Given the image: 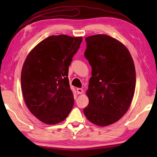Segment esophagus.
<instances>
[{
	"mask_svg": "<svg viewBox=\"0 0 157 157\" xmlns=\"http://www.w3.org/2000/svg\"><path fill=\"white\" fill-rule=\"evenodd\" d=\"M83 89H81V88H78L77 89V93H78V94H83Z\"/></svg>",
	"mask_w": 157,
	"mask_h": 157,
	"instance_id": "esophagus-1",
	"label": "esophagus"
}]
</instances>
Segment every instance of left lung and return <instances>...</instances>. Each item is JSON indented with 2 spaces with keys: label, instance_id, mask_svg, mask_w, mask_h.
<instances>
[{
  "label": "left lung",
  "instance_id": "left-lung-1",
  "mask_svg": "<svg viewBox=\"0 0 157 157\" xmlns=\"http://www.w3.org/2000/svg\"><path fill=\"white\" fill-rule=\"evenodd\" d=\"M85 40L84 56L92 77L84 113L93 124L105 127L120 120L131 105L136 87L134 63L127 47L113 37L95 34Z\"/></svg>",
  "mask_w": 157,
  "mask_h": 157
}]
</instances>
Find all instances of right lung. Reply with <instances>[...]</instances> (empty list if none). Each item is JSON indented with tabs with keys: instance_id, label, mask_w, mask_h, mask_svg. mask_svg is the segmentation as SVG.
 Instances as JSON below:
<instances>
[{
	"instance_id": "add662e5",
	"label": "right lung",
	"mask_w": 157,
	"mask_h": 157,
	"mask_svg": "<svg viewBox=\"0 0 157 157\" xmlns=\"http://www.w3.org/2000/svg\"><path fill=\"white\" fill-rule=\"evenodd\" d=\"M82 41V36H50L26 57L21 76L23 98L30 112L44 123H61L72 110L68 66Z\"/></svg>"
}]
</instances>
